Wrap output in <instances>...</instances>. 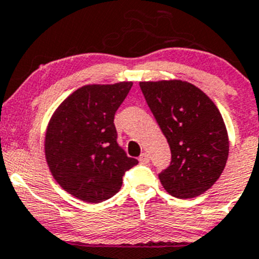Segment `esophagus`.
<instances>
[{
	"instance_id": "1",
	"label": "esophagus",
	"mask_w": 259,
	"mask_h": 259,
	"mask_svg": "<svg viewBox=\"0 0 259 259\" xmlns=\"http://www.w3.org/2000/svg\"><path fill=\"white\" fill-rule=\"evenodd\" d=\"M138 161H140L141 163H148V161H150V155H148L147 152L141 153V156L138 157Z\"/></svg>"
}]
</instances>
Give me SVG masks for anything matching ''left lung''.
Listing matches in <instances>:
<instances>
[{
	"mask_svg": "<svg viewBox=\"0 0 259 259\" xmlns=\"http://www.w3.org/2000/svg\"><path fill=\"white\" fill-rule=\"evenodd\" d=\"M141 91L171 150L158 174L170 195H201L222 175L229 141L219 109L204 92L183 80L141 81Z\"/></svg>",
	"mask_w": 259,
	"mask_h": 259,
	"instance_id": "left-lung-1",
	"label": "left lung"
}]
</instances>
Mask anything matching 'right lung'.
I'll use <instances>...</instances> for the list:
<instances>
[{"label": "right lung", "instance_id": "right-lung-1", "mask_svg": "<svg viewBox=\"0 0 259 259\" xmlns=\"http://www.w3.org/2000/svg\"><path fill=\"white\" fill-rule=\"evenodd\" d=\"M132 83L85 85L59 106L45 136V156L59 185L80 200L102 203L119 191L138 163L118 145L114 114Z\"/></svg>", "mask_w": 259, "mask_h": 259}]
</instances>
